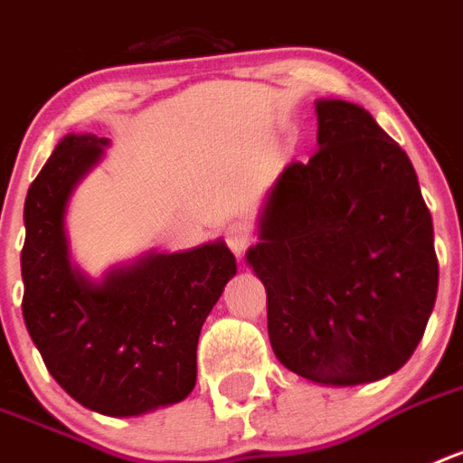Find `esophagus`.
Wrapping results in <instances>:
<instances>
[{
	"mask_svg": "<svg viewBox=\"0 0 463 463\" xmlns=\"http://www.w3.org/2000/svg\"><path fill=\"white\" fill-rule=\"evenodd\" d=\"M223 238H225V244L231 247L232 254H235V257H242L244 250L251 244L250 225L242 223V221H232V223L225 225Z\"/></svg>",
	"mask_w": 463,
	"mask_h": 463,
	"instance_id": "obj_1",
	"label": "esophagus"
}]
</instances>
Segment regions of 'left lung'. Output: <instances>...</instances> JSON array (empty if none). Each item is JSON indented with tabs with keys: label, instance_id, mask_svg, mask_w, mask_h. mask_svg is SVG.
Wrapping results in <instances>:
<instances>
[{
	"label": "left lung",
	"instance_id": "left-lung-1",
	"mask_svg": "<svg viewBox=\"0 0 463 463\" xmlns=\"http://www.w3.org/2000/svg\"><path fill=\"white\" fill-rule=\"evenodd\" d=\"M318 149L278 178L247 261L278 362L359 385L414 354L438 295L433 219L407 152L366 109L317 104Z\"/></svg>",
	"mask_w": 463,
	"mask_h": 463
}]
</instances>
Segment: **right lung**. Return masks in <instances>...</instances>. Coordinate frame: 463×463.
I'll use <instances>...</instances> for the list:
<instances>
[{
    "label": "right lung",
    "instance_id": "1",
    "mask_svg": "<svg viewBox=\"0 0 463 463\" xmlns=\"http://www.w3.org/2000/svg\"><path fill=\"white\" fill-rule=\"evenodd\" d=\"M104 137L66 135L25 197L24 318L47 371L75 402L137 416L185 400L197 381L202 323L235 276L223 242L152 254L90 283L69 261L63 212Z\"/></svg>",
    "mask_w": 463,
    "mask_h": 463
}]
</instances>
